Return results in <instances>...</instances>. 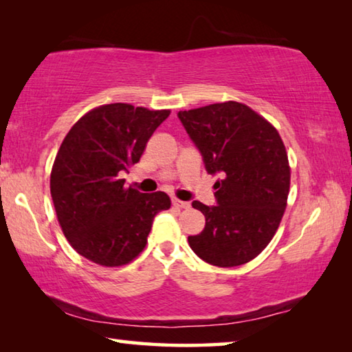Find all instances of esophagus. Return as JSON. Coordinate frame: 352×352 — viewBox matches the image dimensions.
Wrapping results in <instances>:
<instances>
[{
    "label": "esophagus",
    "instance_id": "obj_1",
    "mask_svg": "<svg viewBox=\"0 0 352 352\" xmlns=\"http://www.w3.org/2000/svg\"><path fill=\"white\" fill-rule=\"evenodd\" d=\"M172 205H174L175 208H183V210H188V208L190 206L188 201H183L180 199H172Z\"/></svg>",
    "mask_w": 352,
    "mask_h": 352
}]
</instances>
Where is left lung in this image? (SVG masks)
Instances as JSON below:
<instances>
[{
    "label": "left lung",
    "instance_id": "8db88e82",
    "mask_svg": "<svg viewBox=\"0 0 352 352\" xmlns=\"http://www.w3.org/2000/svg\"><path fill=\"white\" fill-rule=\"evenodd\" d=\"M182 124L216 182V206L192 201L205 228L189 236L194 253L208 264L236 267L269 245L284 216L290 166L278 130L248 105L228 100L178 111Z\"/></svg>",
    "mask_w": 352,
    "mask_h": 352
}]
</instances>
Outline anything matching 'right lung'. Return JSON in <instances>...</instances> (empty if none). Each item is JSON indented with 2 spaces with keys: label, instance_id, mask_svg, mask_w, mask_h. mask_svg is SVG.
Segmentation results:
<instances>
[{
  "label": "right lung",
  "instance_id": "1",
  "mask_svg": "<svg viewBox=\"0 0 352 352\" xmlns=\"http://www.w3.org/2000/svg\"><path fill=\"white\" fill-rule=\"evenodd\" d=\"M170 110L107 104L85 113L65 136L51 170V197L69 245L94 264L121 267L144 250L166 192L142 194L119 174L140 162Z\"/></svg>",
  "mask_w": 352,
  "mask_h": 352
}]
</instances>
